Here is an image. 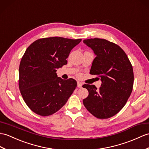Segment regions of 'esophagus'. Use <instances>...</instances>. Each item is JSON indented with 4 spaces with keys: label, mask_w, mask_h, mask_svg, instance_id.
Masks as SVG:
<instances>
[{
    "label": "esophagus",
    "mask_w": 149,
    "mask_h": 149,
    "mask_svg": "<svg viewBox=\"0 0 149 149\" xmlns=\"http://www.w3.org/2000/svg\"><path fill=\"white\" fill-rule=\"evenodd\" d=\"M82 85H83V84H82V82H79V81L77 82V87H78V88H82Z\"/></svg>",
    "instance_id": "esophagus-1"
}]
</instances>
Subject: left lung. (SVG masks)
I'll return each instance as SVG.
<instances>
[{
	"label": "left lung",
	"mask_w": 149,
	"mask_h": 149,
	"mask_svg": "<svg viewBox=\"0 0 149 149\" xmlns=\"http://www.w3.org/2000/svg\"><path fill=\"white\" fill-rule=\"evenodd\" d=\"M94 52L90 73L101 77L102 84L97 89L95 85L84 84L89 95L83 100L84 105L92 115L107 119L118 113L125 105L133 90V67L121 47L105 39L83 40Z\"/></svg>",
	"instance_id": "left-lung-1"
}]
</instances>
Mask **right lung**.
<instances>
[{
    "label": "right lung",
    "instance_id": "obj_1",
    "mask_svg": "<svg viewBox=\"0 0 149 149\" xmlns=\"http://www.w3.org/2000/svg\"><path fill=\"white\" fill-rule=\"evenodd\" d=\"M82 39L53 37L36 40L24 53L19 67V88L33 112L47 116L58 111L77 86L73 79L63 80L57 69L67 64L71 50Z\"/></svg>",
    "mask_w": 149,
    "mask_h": 149
}]
</instances>
